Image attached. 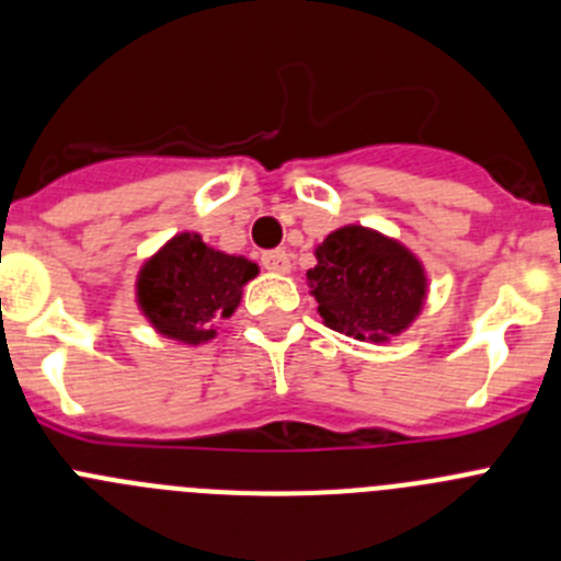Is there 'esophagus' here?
<instances>
[{
    "mask_svg": "<svg viewBox=\"0 0 561 561\" xmlns=\"http://www.w3.org/2000/svg\"><path fill=\"white\" fill-rule=\"evenodd\" d=\"M263 268L271 271V274H290V254H287L285 249L265 251Z\"/></svg>",
    "mask_w": 561,
    "mask_h": 561,
    "instance_id": "esophagus-1",
    "label": "esophagus"
}]
</instances>
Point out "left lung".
Segmentation results:
<instances>
[{"label":"left lung","mask_w":561,"mask_h":561,"mask_svg":"<svg viewBox=\"0 0 561 561\" xmlns=\"http://www.w3.org/2000/svg\"><path fill=\"white\" fill-rule=\"evenodd\" d=\"M307 285L329 329L363 343H390L404 334L428 298L421 256L401 240L345 224L316 245Z\"/></svg>","instance_id":"obj_1"}]
</instances>
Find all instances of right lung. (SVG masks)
<instances>
[{
	"mask_svg": "<svg viewBox=\"0 0 561 561\" xmlns=\"http://www.w3.org/2000/svg\"><path fill=\"white\" fill-rule=\"evenodd\" d=\"M260 265L213 249L198 232H180L146 256L135 279V305L160 337L202 345L216 337L218 321L232 318L243 287Z\"/></svg>",
	"mask_w": 561,
	"mask_h": 561,
	"instance_id": "1",
	"label": "right lung"
}]
</instances>
